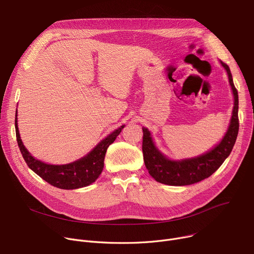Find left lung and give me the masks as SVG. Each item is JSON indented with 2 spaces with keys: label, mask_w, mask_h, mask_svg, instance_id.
Wrapping results in <instances>:
<instances>
[{
  "label": "left lung",
  "mask_w": 254,
  "mask_h": 254,
  "mask_svg": "<svg viewBox=\"0 0 254 254\" xmlns=\"http://www.w3.org/2000/svg\"><path fill=\"white\" fill-rule=\"evenodd\" d=\"M221 64L227 70L234 95V108L227 133L225 134L222 141L206 154L190 159L175 161L166 158L156 149L152 142L150 132L146 128H142L144 163L149 175L156 182L170 186H188L201 182L212 176L231 153L239 130L238 92L233 83L229 66L223 62H221Z\"/></svg>",
  "instance_id": "8db88e82"
}]
</instances>
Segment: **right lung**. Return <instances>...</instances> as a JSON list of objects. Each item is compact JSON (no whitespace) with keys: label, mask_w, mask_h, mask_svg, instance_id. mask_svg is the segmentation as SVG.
Instances as JSON below:
<instances>
[{"label":"right lung","mask_w":254,"mask_h":254,"mask_svg":"<svg viewBox=\"0 0 254 254\" xmlns=\"http://www.w3.org/2000/svg\"><path fill=\"white\" fill-rule=\"evenodd\" d=\"M17 112L15 119L16 137L22 156L31 170L53 187L64 190H74L93 184L101 175L104 167L105 154L108 147L115 141L124 125L111 133L84 157L63 165L47 164L35 159L22 143L17 126Z\"/></svg>","instance_id":"right-lung-1"}]
</instances>
